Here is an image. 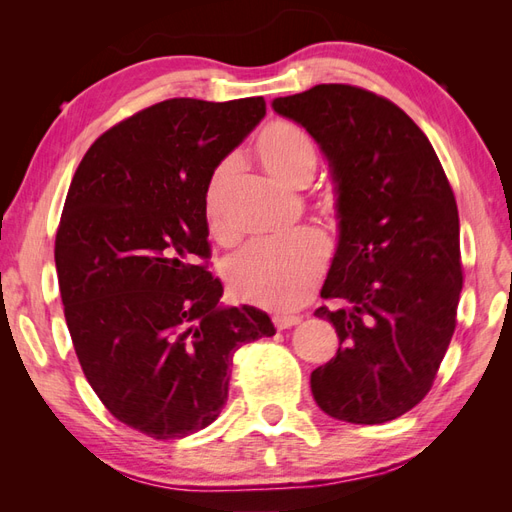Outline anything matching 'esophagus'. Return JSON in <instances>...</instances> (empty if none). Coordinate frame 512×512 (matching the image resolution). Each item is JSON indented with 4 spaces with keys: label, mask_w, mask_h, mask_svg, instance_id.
I'll list each match as a JSON object with an SVG mask.
<instances>
[{
    "label": "esophagus",
    "mask_w": 512,
    "mask_h": 512,
    "mask_svg": "<svg viewBox=\"0 0 512 512\" xmlns=\"http://www.w3.org/2000/svg\"><path fill=\"white\" fill-rule=\"evenodd\" d=\"M299 322H301L299 316H277L275 327H277V331H284V329H290V327H297Z\"/></svg>",
    "instance_id": "obj_1"
}]
</instances>
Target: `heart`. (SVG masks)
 Here are the masks:
<instances>
[{"mask_svg": "<svg viewBox=\"0 0 512 512\" xmlns=\"http://www.w3.org/2000/svg\"><path fill=\"white\" fill-rule=\"evenodd\" d=\"M260 164L286 188H303L316 173L318 149L314 138L294 121H275L256 143ZM237 175V162L226 158L213 168L205 185L203 213L211 237L224 241V198ZM329 258V245L320 232L305 230L282 243H254L228 258L224 275L237 299L273 312H290L299 307Z\"/></svg>", "mask_w": 512, "mask_h": 512, "instance_id": "heart-1", "label": "heart"}]
</instances>
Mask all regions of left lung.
Here are the masks:
<instances>
[{
	"label": "left lung",
	"mask_w": 512,
	"mask_h": 512,
	"mask_svg": "<svg viewBox=\"0 0 512 512\" xmlns=\"http://www.w3.org/2000/svg\"><path fill=\"white\" fill-rule=\"evenodd\" d=\"M316 138L337 183L339 245L318 307L339 337L312 371L320 410L356 425L406 414L431 391L457 327L459 213L423 130L363 87L329 83L273 100Z\"/></svg>",
	"instance_id": "8db88e82"
}]
</instances>
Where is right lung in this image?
Instances as JSON below:
<instances>
[{
	"mask_svg": "<svg viewBox=\"0 0 512 512\" xmlns=\"http://www.w3.org/2000/svg\"><path fill=\"white\" fill-rule=\"evenodd\" d=\"M267 102L170 98L115 123L72 177L55 267L72 346L117 421L156 440L220 416L232 356L275 335L256 307H220L205 185Z\"/></svg>",
	"mask_w": 512,
	"mask_h": 512,
	"instance_id": "obj_1",
	"label": "right lung"
}]
</instances>
